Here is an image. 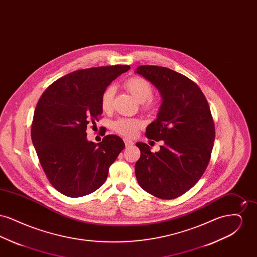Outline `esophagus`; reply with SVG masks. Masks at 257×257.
<instances>
[{"label":"esophagus","instance_id":"1","mask_svg":"<svg viewBox=\"0 0 257 257\" xmlns=\"http://www.w3.org/2000/svg\"><path fill=\"white\" fill-rule=\"evenodd\" d=\"M124 144H125V147H132L134 145V143L129 139H124Z\"/></svg>","mask_w":257,"mask_h":257}]
</instances>
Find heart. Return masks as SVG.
Listing matches in <instances>:
<instances>
[{"instance_id":"1","label":"heart","mask_w":257,"mask_h":257,"mask_svg":"<svg viewBox=\"0 0 257 257\" xmlns=\"http://www.w3.org/2000/svg\"><path fill=\"white\" fill-rule=\"evenodd\" d=\"M125 87L127 90L134 96L139 102H145L148 98L152 95L153 89L151 85L147 82V80L134 77L126 81ZM114 95V87L108 86L102 96H101V108L106 112H109L112 109V99ZM148 106L151 105V102L149 101ZM143 123L138 119L134 118H119L112 123V129L125 137H134L137 134V131L140 127H142Z\"/></svg>"}]
</instances>
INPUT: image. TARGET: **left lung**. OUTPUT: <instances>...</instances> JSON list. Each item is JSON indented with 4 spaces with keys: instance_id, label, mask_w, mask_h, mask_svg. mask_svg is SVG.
<instances>
[{
    "instance_id": "left-lung-1",
    "label": "left lung",
    "mask_w": 257,
    "mask_h": 257,
    "mask_svg": "<svg viewBox=\"0 0 257 257\" xmlns=\"http://www.w3.org/2000/svg\"><path fill=\"white\" fill-rule=\"evenodd\" d=\"M135 72L161 94L157 118L147 126L146 135L164 143L157 152H151L145 143L136 144L141 150L136 177L148 194L176 198L189 191L207 168L215 141L211 110L200 88L182 74L155 65H141Z\"/></svg>"
}]
</instances>
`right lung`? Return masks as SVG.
Segmentation results:
<instances>
[{"label": "right lung", "mask_w": 257, "mask_h": 257, "mask_svg": "<svg viewBox=\"0 0 257 257\" xmlns=\"http://www.w3.org/2000/svg\"><path fill=\"white\" fill-rule=\"evenodd\" d=\"M129 69V65H114L74 71L54 82L39 98L32 141L50 183L62 195L80 197L96 191L125 147L116 135L105 136L97 145L88 142L86 131L103 112L104 90Z\"/></svg>", "instance_id": "right-lung-1"}]
</instances>
